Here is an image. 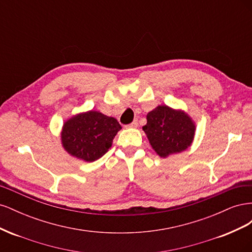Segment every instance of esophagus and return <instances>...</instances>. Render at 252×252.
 <instances>
[{
    "instance_id": "esophagus-1",
    "label": "esophagus",
    "mask_w": 252,
    "mask_h": 252,
    "mask_svg": "<svg viewBox=\"0 0 252 252\" xmlns=\"http://www.w3.org/2000/svg\"><path fill=\"white\" fill-rule=\"evenodd\" d=\"M139 126V123H138V121H133L131 124H129V125H127L126 127H128V128H136Z\"/></svg>"
}]
</instances>
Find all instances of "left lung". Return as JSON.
<instances>
[{
	"label": "left lung",
	"mask_w": 252,
	"mask_h": 252,
	"mask_svg": "<svg viewBox=\"0 0 252 252\" xmlns=\"http://www.w3.org/2000/svg\"><path fill=\"white\" fill-rule=\"evenodd\" d=\"M151 147L161 158L184 151L192 143L195 125L184 111L158 106L147 114L143 126Z\"/></svg>",
	"instance_id": "1"
}]
</instances>
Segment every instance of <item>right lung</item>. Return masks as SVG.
I'll return each instance as SVG.
<instances>
[{
	"instance_id": "obj_1",
	"label": "right lung",
	"mask_w": 252,
	"mask_h": 252,
	"mask_svg": "<svg viewBox=\"0 0 252 252\" xmlns=\"http://www.w3.org/2000/svg\"><path fill=\"white\" fill-rule=\"evenodd\" d=\"M121 129L114 118L91 110L65 122L61 139L68 154L85 162H94L108 151Z\"/></svg>"
}]
</instances>
